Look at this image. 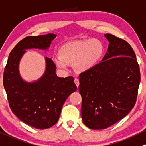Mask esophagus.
<instances>
[{"label": "esophagus", "mask_w": 146, "mask_h": 146, "mask_svg": "<svg viewBox=\"0 0 146 146\" xmlns=\"http://www.w3.org/2000/svg\"><path fill=\"white\" fill-rule=\"evenodd\" d=\"M74 83H76V86H77V88H78L79 85H80V82H79V80L78 78H75L74 79Z\"/></svg>", "instance_id": "esophagus-1"}]
</instances>
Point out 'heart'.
<instances>
[{
	"label": "heart",
	"mask_w": 146,
	"mask_h": 146,
	"mask_svg": "<svg viewBox=\"0 0 146 146\" xmlns=\"http://www.w3.org/2000/svg\"><path fill=\"white\" fill-rule=\"evenodd\" d=\"M105 46L99 39L66 43L59 50V55L53 59L59 68L66 69L68 65L74 66L77 73L88 71L94 68L103 58Z\"/></svg>",
	"instance_id": "b5f03b06"
}]
</instances>
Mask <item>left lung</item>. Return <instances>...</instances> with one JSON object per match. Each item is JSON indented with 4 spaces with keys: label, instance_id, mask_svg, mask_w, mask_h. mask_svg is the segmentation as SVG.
Segmentation results:
<instances>
[{
    "label": "left lung",
    "instance_id": "left-lung-1",
    "mask_svg": "<svg viewBox=\"0 0 146 146\" xmlns=\"http://www.w3.org/2000/svg\"><path fill=\"white\" fill-rule=\"evenodd\" d=\"M104 36L109 45L101 62L79 76L82 120L93 130L108 128L129 113L141 81L132 47L112 34Z\"/></svg>",
    "mask_w": 146,
    "mask_h": 146
}]
</instances>
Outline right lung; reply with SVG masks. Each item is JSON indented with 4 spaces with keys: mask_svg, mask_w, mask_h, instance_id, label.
<instances>
[{
    "mask_svg": "<svg viewBox=\"0 0 146 146\" xmlns=\"http://www.w3.org/2000/svg\"><path fill=\"white\" fill-rule=\"evenodd\" d=\"M57 35L48 33L21 40L9 54L3 73V86L12 112L27 125L46 129L58 122L65 101L77 90L72 76L60 78L53 60L46 57L43 76L33 82L22 78L19 63L28 49L48 50Z\"/></svg>",
    "mask_w": 146,
    "mask_h": 146,
    "instance_id": "right-lung-1",
    "label": "right lung"
}]
</instances>
